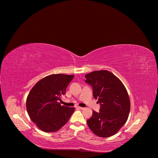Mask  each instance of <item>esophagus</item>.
I'll list each match as a JSON object with an SVG mask.
<instances>
[{"instance_id":"34e87169","label":"esophagus","mask_w":158,"mask_h":158,"mask_svg":"<svg viewBox=\"0 0 158 158\" xmlns=\"http://www.w3.org/2000/svg\"><path fill=\"white\" fill-rule=\"evenodd\" d=\"M77 108H78V109H80V110H85V108H83V107H80V106H78V107H77Z\"/></svg>"}]
</instances>
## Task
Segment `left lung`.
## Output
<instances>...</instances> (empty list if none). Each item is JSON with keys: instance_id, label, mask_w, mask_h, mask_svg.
<instances>
[{"instance_id": "obj_1", "label": "left lung", "mask_w": 158, "mask_h": 158, "mask_svg": "<svg viewBox=\"0 0 158 158\" xmlns=\"http://www.w3.org/2000/svg\"><path fill=\"white\" fill-rule=\"evenodd\" d=\"M85 82L93 88V95L101 105L100 112L92 111L87 120L97 136L109 137L116 134L128 120L130 100L122 82L108 70L94 71L85 75Z\"/></svg>"}]
</instances>
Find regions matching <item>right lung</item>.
Instances as JSON below:
<instances>
[{
  "mask_svg": "<svg viewBox=\"0 0 158 158\" xmlns=\"http://www.w3.org/2000/svg\"><path fill=\"white\" fill-rule=\"evenodd\" d=\"M73 75L52 74L40 80L30 91L26 108L32 122L43 131L55 132L61 128L73 113V107L61 106L59 101L66 94Z\"/></svg>",
  "mask_w": 158,
  "mask_h": 158,
  "instance_id": "right-lung-1",
  "label": "right lung"
}]
</instances>
